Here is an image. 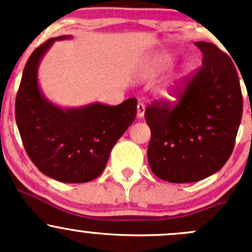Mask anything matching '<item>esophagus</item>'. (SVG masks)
<instances>
[{
	"label": "esophagus",
	"instance_id": "34e87169",
	"mask_svg": "<svg viewBox=\"0 0 252 252\" xmlns=\"http://www.w3.org/2000/svg\"><path fill=\"white\" fill-rule=\"evenodd\" d=\"M145 114V106L142 105L141 102L138 103V106H136V116H138V118H142Z\"/></svg>",
	"mask_w": 252,
	"mask_h": 252
}]
</instances>
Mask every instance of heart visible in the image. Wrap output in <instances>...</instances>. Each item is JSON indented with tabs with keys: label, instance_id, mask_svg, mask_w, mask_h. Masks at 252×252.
<instances>
[{
	"label": "heart",
	"instance_id": "obj_1",
	"mask_svg": "<svg viewBox=\"0 0 252 252\" xmlns=\"http://www.w3.org/2000/svg\"><path fill=\"white\" fill-rule=\"evenodd\" d=\"M174 62V56L172 53H161L156 56L152 61H150L149 64L145 67V75L149 79H154L158 77L163 72H166ZM185 73L183 70L175 73L172 75L161 88L158 89V97L163 101L173 102L178 98L183 85H184Z\"/></svg>",
	"mask_w": 252,
	"mask_h": 252
}]
</instances>
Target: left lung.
I'll list each match as a JSON object with an SVG mask.
<instances>
[{"label": "left lung", "mask_w": 252, "mask_h": 252, "mask_svg": "<svg viewBox=\"0 0 252 252\" xmlns=\"http://www.w3.org/2000/svg\"><path fill=\"white\" fill-rule=\"evenodd\" d=\"M202 65L179 102H154L145 111L151 130L147 159L152 173L169 183H192L220 171L234 149L243 114L235 65L216 45L195 42Z\"/></svg>", "instance_id": "8db88e82"}]
</instances>
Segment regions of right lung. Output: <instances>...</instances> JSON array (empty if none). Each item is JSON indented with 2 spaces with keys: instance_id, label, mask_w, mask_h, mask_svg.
<instances>
[{
  "instance_id": "obj_1",
  "label": "right lung",
  "mask_w": 252,
  "mask_h": 252,
  "mask_svg": "<svg viewBox=\"0 0 252 252\" xmlns=\"http://www.w3.org/2000/svg\"><path fill=\"white\" fill-rule=\"evenodd\" d=\"M70 37H52L32 53L17 94L16 121L40 172L62 183H86L103 172L114 144L135 119L138 102L133 97L118 106L62 108L46 98L37 80L39 64L53 42Z\"/></svg>"
}]
</instances>
